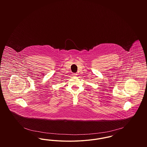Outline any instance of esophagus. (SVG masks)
Instances as JSON below:
<instances>
[{"label": "esophagus", "mask_w": 147, "mask_h": 147, "mask_svg": "<svg viewBox=\"0 0 147 147\" xmlns=\"http://www.w3.org/2000/svg\"><path fill=\"white\" fill-rule=\"evenodd\" d=\"M77 75V74L76 73H73V76H76Z\"/></svg>", "instance_id": "1"}]
</instances>
